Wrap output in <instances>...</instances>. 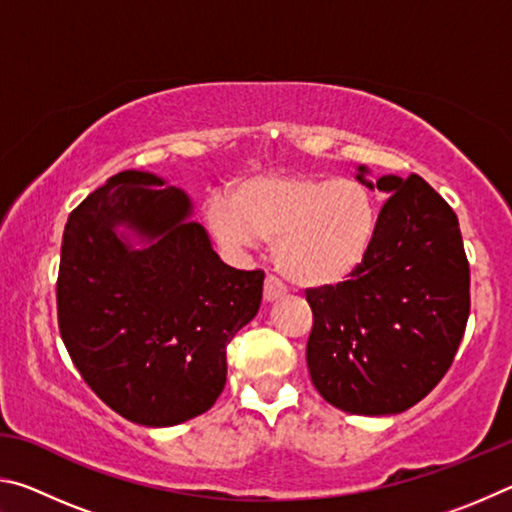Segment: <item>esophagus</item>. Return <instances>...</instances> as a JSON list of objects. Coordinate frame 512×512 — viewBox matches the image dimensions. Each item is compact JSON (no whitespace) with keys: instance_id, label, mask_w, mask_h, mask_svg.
I'll use <instances>...</instances> for the list:
<instances>
[{"instance_id":"obj_1","label":"esophagus","mask_w":512,"mask_h":512,"mask_svg":"<svg viewBox=\"0 0 512 512\" xmlns=\"http://www.w3.org/2000/svg\"><path fill=\"white\" fill-rule=\"evenodd\" d=\"M284 296V284L277 280L275 275H266L264 280V300L266 302H273L277 298Z\"/></svg>"}]
</instances>
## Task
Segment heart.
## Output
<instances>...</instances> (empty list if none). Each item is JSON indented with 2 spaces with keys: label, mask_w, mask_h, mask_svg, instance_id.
I'll return each mask as SVG.
<instances>
[{
  "label": "heart",
  "mask_w": 512,
  "mask_h": 512,
  "mask_svg": "<svg viewBox=\"0 0 512 512\" xmlns=\"http://www.w3.org/2000/svg\"><path fill=\"white\" fill-rule=\"evenodd\" d=\"M207 223L228 250L273 241L275 264L302 289L339 287L366 264L379 228V201L352 178L268 173L237 180L230 201L210 198Z\"/></svg>",
  "instance_id": "1"
}]
</instances>
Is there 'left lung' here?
I'll return each mask as SVG.
<instances>
[{"label":"left lung","instance_id":"1","mask_svg":"<svg viewBox=\"0 0 512 512\" xmlns=\"http://www.w3.org/2000/svg\"><path fill=\"white\" fill-rule=\"evenodd\" d=\"M357 180L388 194L370 255L348 282L309 289L307 366L354 415L411 409L445 377L470 316V264L452 207L420 176Z\"/></svg>","mask_w":512,"mask_h":512}]
</instances>
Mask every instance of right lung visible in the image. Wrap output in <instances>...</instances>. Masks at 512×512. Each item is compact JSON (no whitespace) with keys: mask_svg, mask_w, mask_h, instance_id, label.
Masks as SVG:
<instances>
[{"mask_svg":"<svg viewBox=\"0 0 512 512\" xmlns=\"http://www.w3.org/2000/svg\"><path fill=\"white\" fill-rule=\"evenodd\" d=\"M192 198L121 171L69 214L56 284L63 343L94 393L144 427L212 409L225 348L262 305V271H237L192 221Z\"/></svg>","mask_w":512,"mask_h":512,"instance_id":"add662e5","label":"right lung"}]
</instances>
